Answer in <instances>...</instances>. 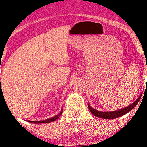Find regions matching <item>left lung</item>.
Wrapping results in <instances>:
<instances>
[{"mask_svg":"<svg viewBox=\"0 0 147 147\" xmlns=\"http://www.w3.org/2000/svg\"><path fill=\"white\" fill-rule=\"evenodd\" d=\"M142 94L143 92L140 94V96L137 98V99L135 101H134L132 104H131L129 106H127L125 108H121V109L114 110V111H108V112H102V111H99V110H97L94 109L92 107H91V105H89V104H88V107H89V109L92 114L94 116L96 117H98V118H104V119H114V118H119V117L123 116L124 114H127V112L131 111L133 108H134L135 106L137 105V103L139 102L140 99L141 98Z\"/></svg>","mask_w":147,"mask_h":147,"instance_id":"1","label":"left lung"}]
</instances>
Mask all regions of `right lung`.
<instances>
[{"label": "right lung", "instance_id": "add662e5", "mask_svg": "<svg viewBox=\"0 0 147 147\" xmlns=\"http://www.w3.org/2000/svg\"><path fill=\"white\" fill-rule=\"evenodd\" d=\"M63 110H62L60 112V113L57 115H56L55 116L53 117V118H51L49 119H45V120H40V121H31V120H27V121H28V122H30V123H51L52 121H55L56 119H57L58 118H59V116H60L61 114H62Z\"/></svg>", "mask_w": 147, "mask_h": 147}]
</instances>
